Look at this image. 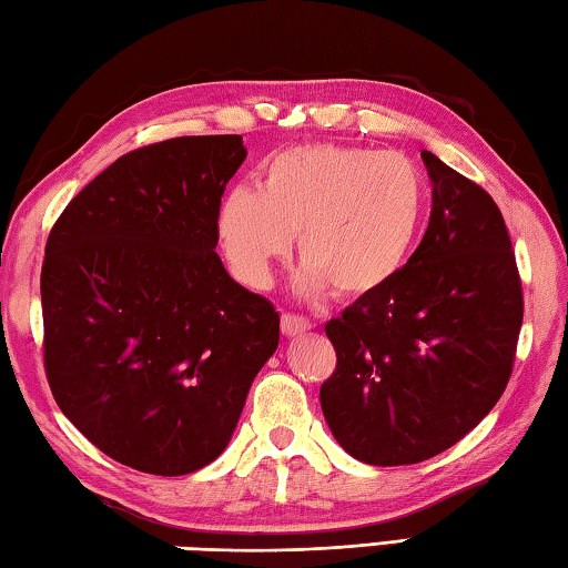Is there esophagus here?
<instances>
[{
  "label": "esophagus",
  "mask_w": 568,
  "mask_h": 568,
  "mask_svg": "<svg viewBox=\"0 0 568 568\" xmlns=\"http://www.w3.org/2000/svg\"><path fill=\"white\" fill-rule=\"evenodd\" d=\"M310 329H312V322L306 320V316L292 314V312L282 314V332L286 336H300V334H306Z\"/></svg>",
  "instance_id": "esophagus-1"
}]
</instances>
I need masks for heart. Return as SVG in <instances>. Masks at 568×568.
Masks as SVG:
<instances>
[{"label":"heart","mask_w":568,"mask_h":568,"mask_svg":"<svg viewBox=\"0 0 568 568\" xmlns=\"http://www.w3.org/2000/svg\"><path fill=\"white\" fill-rule=\"evenodd\" d=\"M429 209V184L409 156L362 146L302 144L272 154L258 189L234 184L216 209V234L234 274L272 282L296 234L302 286L364 300L409 264Z\"/></svg>","instance_id":"heart-1"}]
</instances>
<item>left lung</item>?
Instances as JSON below:
<instances>
[{
    "instance_id": "obj_1",
    "label": "left lung",
    "mask_w": 568,
    "mask_h": 568,
    "mask_svg": "<svg viewBox=\"0 0 568 568\" xmlns=\"http://www.w3.org/2000/svg\"><path fill=\"white\" fill-rule=\"evenodd\" d=\"M432 219L404 272L324 326V419L354 459L404 466L464 439L509 384L524 320L509 229L489 192L422 152Z\"/></svg>"
}]
</instances>
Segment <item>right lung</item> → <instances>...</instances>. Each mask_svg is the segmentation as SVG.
Instances as JSON below:
<instances>
[{"label":"right lung","mask_w":568,"mask_h":568,"mask_svg":"<svg viewBox=\"0 0 568 568\" xmlns=\"http://www.w3.org/2000/svg\"><path fill=\"white\" fill-rule=\"evenodd\" d=\"M239 134L119 156L52 226L42 264L44 372L64 416L136 471L182 476L224 452L278 314L226 274L216 209Z\"/></svg>","instance_id":"right-lung-1"}]
</instances>
